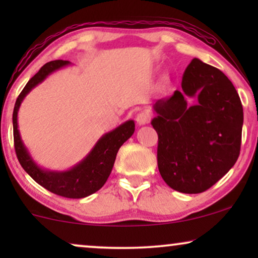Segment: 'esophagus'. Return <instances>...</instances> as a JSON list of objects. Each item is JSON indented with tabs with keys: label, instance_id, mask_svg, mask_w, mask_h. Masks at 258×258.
Returning <instances> with one entry per match:
<instances>
[{
	"label": "esophagus",
	"instance_id": "esophagus-1",
	"mask_svg": "<svg viewBox=\"0 0 258 258\" xmlns=\"http://www.w3.org/2000/svg\"><path fill=\"white\" fill-rule=\"evenodd\" d=\"M149 119H150V116L146 111H141V112H139V114L136 115V123L139 125L147 124V123L149 122Z\"/></svg>",
	"mask_w": 258,
	"mask_h": 258
}]
</instances>
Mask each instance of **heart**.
I'll return each mask as SVG.
<instances>
[{"label": "heart", "instance_id": "heart-1", "mask_svg": "<svg viewBox=\"0 0 258 258\" xmlns=\"http://www.w3.org/2000/svg\"><path fill=\"white\" fill-rule=\"evenodd\" d=\"M169 86H170V77L167 74H163L160 77V81H158V88H160L161 90H165L168 89Z\"/></svg>", "mask_w": 258, "mask_h": 258}]
</instances>
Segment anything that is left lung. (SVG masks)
Returning a JSON list of instances; mask_svg holds the SVG:
<instances>
[{
	"mask_svg": "<svg viewBox=\"0 0 258 258\" xmlns=\"http://www.w3.org/2000/svg\"><path fill=\"white\" fill-rule=\"evenodd\" d=\"M153 109L158 170L171 189L203 192L234 167L241 149L243 108L221 70L194 58L182 90L156 101Z\"/></svg>",
	"mask_w": 258,
	"mask_h": 258,
	"instance_id": "obj_1",
	"label": "left lung"
}]
</instances>
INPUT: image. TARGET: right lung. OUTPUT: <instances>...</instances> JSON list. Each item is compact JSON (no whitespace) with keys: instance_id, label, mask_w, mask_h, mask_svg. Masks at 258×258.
<instances>
[{"instance_id":"right-lung-1","label":"right lung","mask_w":258,"mask_h":258,"mask_svg":"<svg viewBox=\"0 0 258 258\" xmlns=\"http://www.w3.org/2000/svg\"><path fill=\"white\" fill-rule=\"evenodd\" d=\"M69 64V61L62 59L45 63L21 91L13 112L14 143L20 164L35 182L56 195L67 199H83L96 192L107 182L114 167L118 149L135 132V122L133 119H128L111 132L105 133L95 143L93 149L86 155V157L67 170H51L38 165L34 161L28 148L24 146L19 130L17 115L24 97L35 87L43 82L50 74Z\"/></svg>"}]
</instances>
